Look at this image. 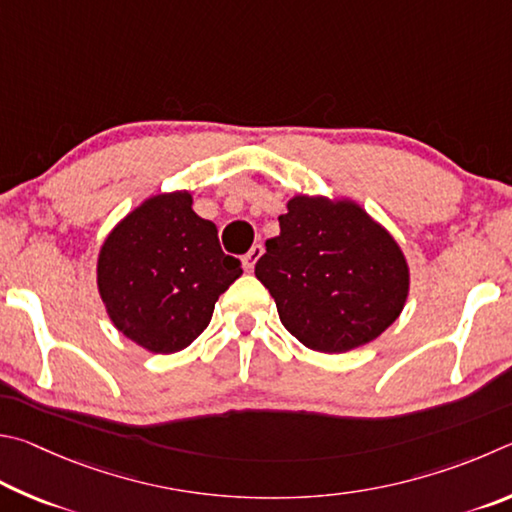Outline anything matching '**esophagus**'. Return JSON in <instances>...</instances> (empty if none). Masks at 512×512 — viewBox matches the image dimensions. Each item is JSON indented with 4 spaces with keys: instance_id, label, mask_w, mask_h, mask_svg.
I'll return each mask as SVG.
<instances>
[{
    "instance_id": "esophagus-1",
    "label": "esophagus",
    "mask_w": 512,
    "mask_h": 512,
    "mask_svg": "<svg viewBox=\"0 0 512 512\" xmlns=\"http://www.w3.org/2000/svg\"><path fill=\"white\" fill-rule=\"evenodd\" d=\"M261 256H263V245H254V247H251V249L247 251V254H245V258H242V265H245V270H247V272L254 270V265L258 263V258H261Z\"/></svg>"
}]
</instances>
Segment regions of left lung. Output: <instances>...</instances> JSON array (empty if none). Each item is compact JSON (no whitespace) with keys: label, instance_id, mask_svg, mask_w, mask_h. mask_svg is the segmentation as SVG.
<instances>
[{"label":"left lung","instance_id":"8db88e82","mask_svg":"<svg viewBox=\"0 0 512 512\" xmlns=\"http://www.w3.org/2000/svg\"><path fill=\"white\" fill-rule=\"evenodd\" d=\"M279 227V236L265 242L256 279L303 346L346 353L398 319L409 292L407 261L360 206L297 195Z\"/></svg>","mask_w":512,"mask_h":512}]
</instances>
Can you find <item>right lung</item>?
I'll use <instances>...</instances> for the list:
<instances>
[{
    "label": "right lung",
    "instance_id": "obj_1",
    "mask_svg": "<svg viewBox=\"0 0 512 512\" xmlns=\"http://www.w3.org/2000/svg\"><path fill=\"white\" fill-rule=\"evenodd\" d=\"M186 191L155 195L116 224L98 254V292L112 324L150 353H177L209 326L242 274Z\"/></svg>",
    "mask_w": 512,
    "mask_h": 512
}]
</instances>
